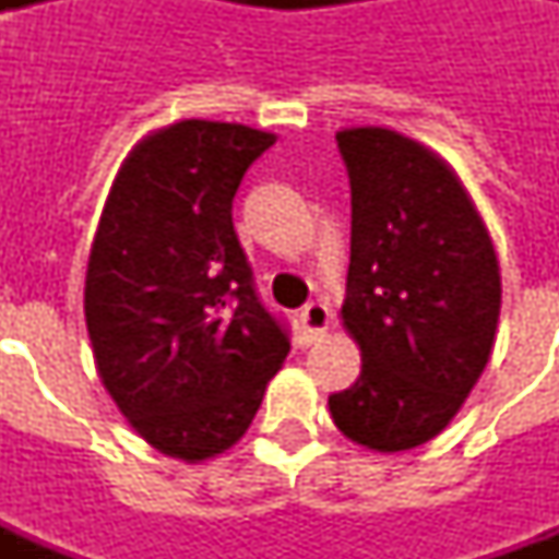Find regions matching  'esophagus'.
Here are the masks:
<instances>
[{
  "instance_id": "34e87169",
  "label": "esophagus",
  "mask_w": 559,
  "mask_h": 559,
  "mask_svg": "<svg viewBox=\"0 0 559 559\" xmlns=\"http://www.w3.org/2000/svg\"><path fill=\"white\" fill-rule=\"evenodd\" d=\"M299 323L305 329V338L308 341H320L332 329V311H329L323 302H311L305 305L302 314H299Z\"/></svg>"
}]
</instances>
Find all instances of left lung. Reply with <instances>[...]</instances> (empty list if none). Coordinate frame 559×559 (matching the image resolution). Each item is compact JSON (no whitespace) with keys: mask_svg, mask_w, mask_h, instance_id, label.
<instances>
[{"mask_svg":"<svg viewBox=\"0 0 559 559\" xmlns=\"http://www.w3.org/2000/svg\"><path fill=\"white\" fill-rule=\"evenodd\" d=\"M353 230L344 329L362 374L329 395L347 440L380 455L443 431L479 383L500 320L491 233L457 173L392 128H341Z\"/></svg>","mask_w":559,"mask_h":559,"instance_id":"8db88e82","label":"left lung"}]
</instances>
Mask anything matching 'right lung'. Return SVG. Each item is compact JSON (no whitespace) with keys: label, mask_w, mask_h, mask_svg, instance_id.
I'll list each match as a JSON object with an SVG mask.
<instances>
[{"label":"right lung","mask_w":559,"mask_h":559,"mask_svg":"<svg viewBox=\"0 0 559 559\" xmlns=\"http://www.w3.org/2000/svg\"><path fill=\"white\" fill-rule=\"evenodd\" d=\"M272 131L182 119L128 152L92 239L83 311L95 371L160 455L239 443L290 341L257 302L233 197Z\"/></svg>","instance_id":"1"}]
</instances>
